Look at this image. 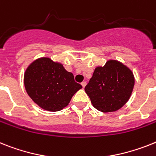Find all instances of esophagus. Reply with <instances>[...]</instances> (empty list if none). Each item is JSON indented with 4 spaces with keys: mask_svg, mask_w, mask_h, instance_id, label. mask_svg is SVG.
Listing matches in <instances>:
<instances>
[{
    "mask_svg": "<svg viewBox=\"0 0 156 156\" xmlns=\"http://www.w3.org/2000/svg\"><path fill=\"white\" fill-rule=\"evenodd\" d=\"M81 84H82V87H83V88H85V86H86V82H82Z\"/></svg>",
    "mask_w": 156,
    "mask_h": 156,
    "instance_id": "34e87169",
    "label": "esophagus"
}]
</instances>
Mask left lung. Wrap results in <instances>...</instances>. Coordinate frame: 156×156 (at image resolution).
<instances>
[{
  "mask_svg": "<svg viewBox=\"0 0 156 156\" xmlns=\"http://www.w3.org/2000/svg\"><path fill=\"white\" fill-rule=\"evenodd\" d=\"M134 85L133 71L118 60L109 59L95 68L85 91L98 111L116 112L128 102Z\"/></svg>",
  "mask_w": 156,
  "mask_h": 156,
  "instance_id": "obj_1",
  "label": "left lung"
}]
</instances>
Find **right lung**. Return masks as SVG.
<instances>
[{"mask_svg": "<svg viewBox=\"0 0 156 156\" xmlns=\"http://www.w3.org/2000/svg\"><path fill=\"white\" fill-rule=\"evenodd\" d=\"M23 83L31 100L50 112L67 106L74 94L82 88L62 63L48 57H41L30 63L24 72Z\"/></svg>", "mask_w": 156, "mask_h": 156, "instance_id": "right-lung-1", "label": "right lung"}]
</instances>
